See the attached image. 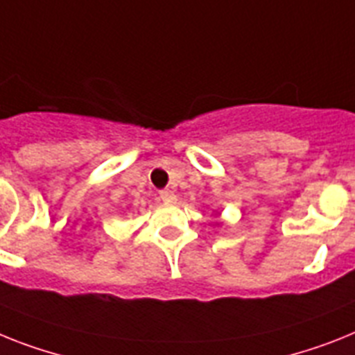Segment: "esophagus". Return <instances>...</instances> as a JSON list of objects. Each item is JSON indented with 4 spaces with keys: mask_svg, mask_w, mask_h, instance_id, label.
<instances>
[{
    "mask_svg": "<svg viewBox=\"0 0 355 355\" xmlns=\"http://www.w3.org/2000/svg\"><path fill=\"white\" fill-rule=\"evenodd\" d=\"M159 198L164 202V204H175V202H177V195H175L173 191H169V189H166V191H160Z\"/></svg>",
    "mask_w": 355,
    "mask_h": 355,
    "instance_id": "obj_1",
    "label": "esophagus"
}]
</instances>
